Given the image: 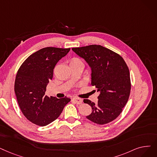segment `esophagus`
I'll return each mask as SVG.
<instances>
[{"label":"esophagus","mask_w":157,"mask_h":157,"mask_svg":"<svg viewBox=\"0 0 157 157\" xmlns=\"http://www.w3.org/2000/svg\"><path fill=\"white\" fill-rule=\"evenodd\" d=\"M72 99L75 102V103H76V104H78V105L81 104V103H82V102H83L82 99H80V98H74Z\"/></svg>","instance_id":"esophagus-1"}]
</instances>
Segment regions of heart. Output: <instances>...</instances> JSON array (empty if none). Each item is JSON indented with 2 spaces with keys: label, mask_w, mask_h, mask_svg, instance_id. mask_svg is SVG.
I'll return each mask as SVG.
<instances>
[{
  "label": "heart",
  "mask_w": 157,
  "mask_h": 157,
  "mask_svg": "<svg viewBox=\"0 0 157 157\" xmlns=\"http://www.w3.org/2000/svg\"><path fill=\"white\" fill-rule=\"evenodd\" d=\"M79 63L83 64V62H82V61H81V59H79V58H72L71 60V62H70V65H72V64H79Z\"/></svg>",
  "instance_id": "heart-1"
}]
</instances>
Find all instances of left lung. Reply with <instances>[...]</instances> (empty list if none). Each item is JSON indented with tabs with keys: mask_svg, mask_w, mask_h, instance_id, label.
I'll use <instances>...</instances> for the list:
<instances>
[{
	"mask_svg": "<svg viewBox=\"0 0 157 157\" xmlns=\"http://www.w3.org/2000/svg\"><path fill=\"white\" fill-rule=\"evenodd\" d=\"M91 68V84L99 92L98 102L89 99L84 103L92 107L86 117L98 124H107L116 119L127 103L131 90L128 67L119 54L98 45L72 48Z\"/></svg>",
	"mask_w": 157,
	"mask_h": 157,
	"instance_id": "1",
	"label": "left lung"
}]
</instances>
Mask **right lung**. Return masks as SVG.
Returning <instances> with one entry per match:
<instances>
[{
	"mask_svg": "<svg viewBox=\"0 0 157 157\" xmlns=\"http://www.w3.org/2000/svg\"><path fill=\"white\" fill-rule=\"evenodd\" d=\"M69 49L45 47L27 58L18 69L15 92L20 110L33 123L45 126L55 121L71 101L45 94L46 87L53 77L54 68L66 56Z\"/></svg>",
	"mask_w": 157,
	"mask_h": 157,
	"instance_id": "1",
	"label": "right lung"
}]
</instances>
